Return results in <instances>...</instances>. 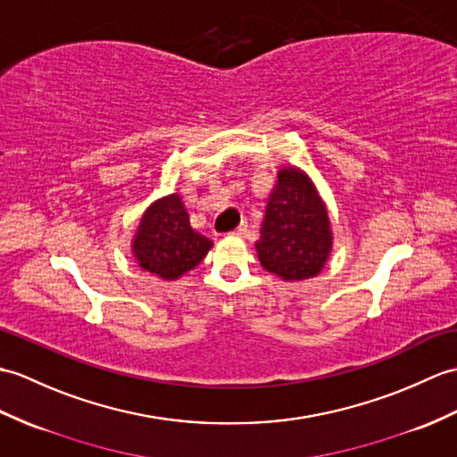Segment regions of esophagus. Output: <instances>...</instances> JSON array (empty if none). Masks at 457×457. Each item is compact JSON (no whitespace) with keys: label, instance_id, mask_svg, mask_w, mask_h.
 <instances>
[{"label":"esophagus","instance_id":"34e87169","mask_svg":"<svg viewBox=\"0 0 457 457\" xmlns=\"http://www.w3.org/2000/svg\"><path fill=\"white\" fill-rule=\"evenodd\" d=\"M247 221H241V224H239V228L237 229H233L231 231V236H237V237H243V236H245V233H247Z\"/></svg>","mask_w":457,"mask_h":457}]
</instances>
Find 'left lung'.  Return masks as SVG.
<instances>
[{
  "instance_id": "obj_1",
  "label": "left lung",
  "mask_w": 457,
  "mask_h": 457,
  "mask_svg": "<svg viewBox=\"0 0 457 457\" xmlns=\"http://www.w3.org/2000/svg\"><path fill=\"white\" fill-rule=\"evenodd\" d=\"M259 261L284 280L315 277L331 251V231L313 185L295 169H282L269 196L257 241Z\"/></svg>"
}]
</instances>
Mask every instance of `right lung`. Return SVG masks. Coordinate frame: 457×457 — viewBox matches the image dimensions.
<instances>
[{"label":"right lung","mask_w":457,"mask_h":457,"mask_svg":"<svg viewBox=\"0 0 457 457\" xmlns=\"http://www.w3.org/2000/svg\"><path fill=\"white\" fill-rule=\"evenodd\" d=\"M210 247L212 241L190 228L179 195H169L147 208L132 245L140 267L163 280H175L195 269Z\"/></svg>","instance_id":"right-lung-1"}]
</instances>
